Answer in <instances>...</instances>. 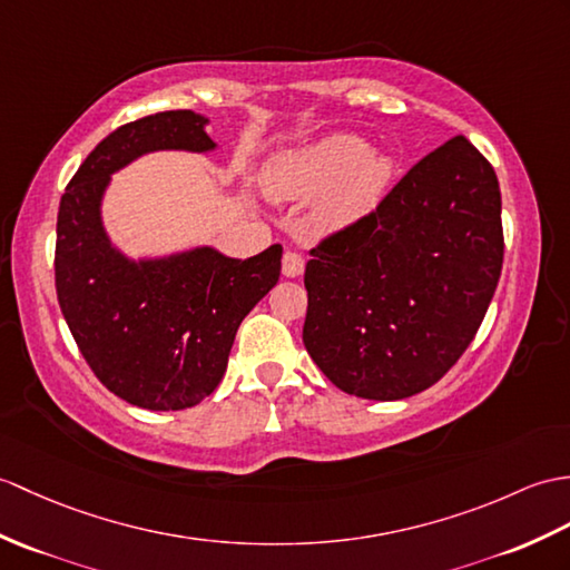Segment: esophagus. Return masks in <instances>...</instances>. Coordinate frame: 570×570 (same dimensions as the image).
<instances>
[{
	"label": "esophagus",
	"instance_id": "34e87169",
	"mask_svg": "<svg viewBox=\"0 0 570 570\" xmlns=\"http://www.w3.org/2000/svg\"><path fill=\"white\" fill-rule=\"evenodd\" d=\"M303 269H306V262H303V257L298 253H284L282 257V272L284 276H288V279H296V276L303 274Z\"/></svg>",
	"mask_w": 570,
	"mask_h": 570
}]
</instances>
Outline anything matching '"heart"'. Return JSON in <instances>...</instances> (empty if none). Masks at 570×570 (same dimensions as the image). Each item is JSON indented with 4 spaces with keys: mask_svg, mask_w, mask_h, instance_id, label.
Here are the masks:
<instances>
[{
    "mask_svg": "<svg viewBox=\"0 0 570 570\" xmlns=\"http://www.w3.org/2000/svg\"><path fill=\"white\" fill-rule=\"evenodd\" d=\"M395 177V160L350 134H327L269 157L264 189L276 202H308L315 233L333 235L374 214Z\"/></svg>",
    "mask_w": 570,
    "mask_h": 570,
    "instance_id": "1",
    "label": "heart"
}]
</instances>
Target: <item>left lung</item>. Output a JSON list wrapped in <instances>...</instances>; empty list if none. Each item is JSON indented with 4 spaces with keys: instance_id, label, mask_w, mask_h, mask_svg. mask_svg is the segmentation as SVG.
<instances>
[{
    "instance_id": "left-lung-1",
    "label": "left lung",
    "mask_w": 570,
    "mask_h": 570,
    "mask_svg": "<svg viewBox=\"0 0 570 570\" xmlns=\"http://www.w3.org/2000/svg\"><path fill=\"white\" fill-rule=\"evenodd\" d=\"M500 269L495 169L456 136L422 157L374 214L311 249L303 345L340 391L410 399L471 345Z\"/></svg>"
}]
</instances>
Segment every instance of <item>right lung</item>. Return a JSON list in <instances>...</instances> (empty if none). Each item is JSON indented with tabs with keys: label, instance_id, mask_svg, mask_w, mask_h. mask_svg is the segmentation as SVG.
<instances>
[{
	"label": "right lung",
	"instance_id": "add662e5",
	"mask_svg": "<svg viewBox=\"0 0 570 570\" xmlns=\"http://www.w3.org/2000/svg\"><path fill=\"white\" fill-rule=\"evenodd\" d=\"M196 111H163L106 136L60 198L56 288L79 352L118 399L184 410L216 391L245 315L279 282L282 245L237 259L214 245L130 257L104 225L111 177L150 153L218 150Z\"/></svg>",
	"mask_w": 570,
	"mask_h": 570
}]
</instances>
